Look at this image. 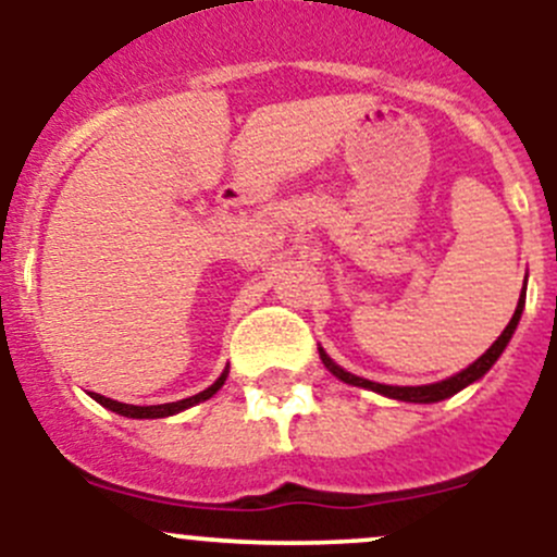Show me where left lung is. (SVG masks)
<instances>
[{"label":"left lung","mask_w":557,"mask_h":557,"mask_svg":"<svg viewBox=\"0 0 557 557\" xmlns=\"http://www.w3.org/2000/svg\"><path fill=\"white\" fill-rule=\"evenodd\" d=\"M522 307H525V290H522L520 301H517V310H515V315H511L509 326H506L504 332H500V337L495 339V343L490 345V348L484 350V354L479 356V359L473 361V364H468L466 370H462V372H457V375H451V377H446V381L430 383V386H386V383H372V381H367V377L350 375V372H345L343 367H339V364H334V361L329 359V356H326V350H323V348H318V354H321V361H323V367H326V370L332 372V375H337L339 381L350 383V386L372 388V392H377V394H386V397H392V399H403V403H438V399H446V397H451V394H457V392H460V388H466L468 383L479 381V377H482L484 372H487L490 367H493L495 361H498V356L504 354V348H506V345H509L511 334H515L517 323H520Z\"/></svg>","instance_id":"1"}]
</instances>
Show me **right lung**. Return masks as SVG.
I'll list each match as a JSON object with an SVG mask.
<instances>
[{
    "mask_svg": "<svg viewBox=\"0 0 557 557\" xmlns=\"http://www.w3.org/2000/svg\"><path fill=\"white\" fill-rule=\"evenodd\" d=\"M225 377H228V370H225L223 375L212 383V386L203 388L201 394H193V397L180 399V403H165V405H124V403H116V399H111V397H102V394H97V392H91V397H95L102 408L113 410V413L129 416V419H163V416H174V413H180V410L190 408V405L209 399L220 386H223Z\"/></svg>",
    "mask_w": 557,
    "mask_h": 557,
    "instance_id": "obj_1",
    "label": "right lung"
}]
</instances>
